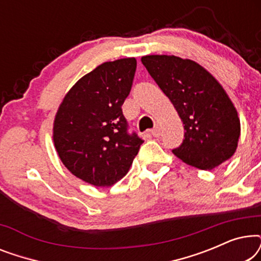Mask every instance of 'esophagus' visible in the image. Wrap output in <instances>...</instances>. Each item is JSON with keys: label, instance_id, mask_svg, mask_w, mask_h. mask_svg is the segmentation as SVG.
Instances as JSON below:
<instances>
[{"label": "esophagus", "instance_id": "34e87169", "mask_svg": "<svg viewBox=\"0 0 261 261\" xmlns=\"http://www.w3.org/2000/svg\"><path fill=\"white\" fill-rule=\"evenodd\" d=\"M151 134L153 135V137L158 138L159 135H160V127H159V126H155V127L153 128V129L151 130Z\"/></svg>", "mask_w": 261, "mask_h": 261}]
</instances>
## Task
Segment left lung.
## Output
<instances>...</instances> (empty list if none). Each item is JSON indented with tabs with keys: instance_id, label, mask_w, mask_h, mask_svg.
Masks as SVG:
<instances>
[{
	"instance_id": "obj_1",
	"label": "left lung",
	"mask_w": 261,
	"mask_h": 261,
	"mask_svg": "<svg viewBox=\"0 0 261 261\" xmlns=\"http://www.w3.org/2000/svg\"><path fill=\"white\" fill-rule=\"evenodd\" d=\"M148 73L170 98L184 124V140L173 154L199 170H213L234 154L240 119L219 82L194 60L145 56Z\"/></svg>"
}]
</instances>
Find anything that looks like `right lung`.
<instances>
[{
    "label": "right lung",
    "mask_w": 261,
    "mask_h": 261,
    "mask_svg": "<svg viewBox=\"0 0 261 261\" xmlns=\"http://www.w3.org/2000/svg\"><path fill=\"white\" fill-rule=\"evenodd\" d=\"M137 59L107 62L81 78L60 103L53 142L73 176L95 187H112L126 176L144 140L128 133L122 114Z\"/></svg>",
    "instance_id": "add662e5"
}]
</instances>
